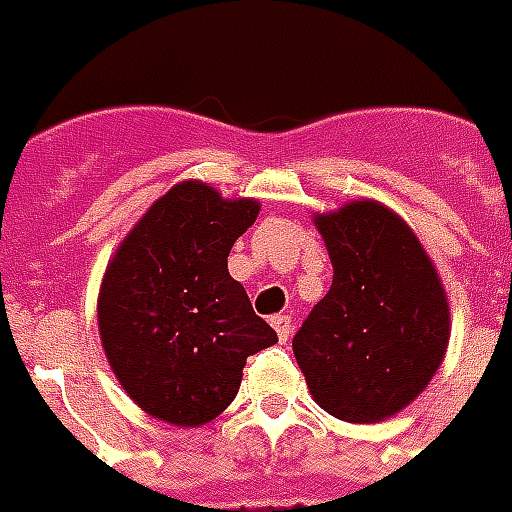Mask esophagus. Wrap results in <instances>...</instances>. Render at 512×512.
Segmentation results:
<instances>
[{
    "instance_id": "34e87169",
    "label": "esophagus",
    "mask_w": 512,
    "mask_h": 512,
    "mask_svg": "<svg viewBox=\"0 0 512 512\" xmlns=\"http://www.w3.org/2000/svg\"><path fill=\"white\" fill-rule=\"evenodd\" d=\"M273 329H276V335H279L281 342H287L292 337V319L289 316H273L271 319Z\"/></svg>"
}]
</instances>
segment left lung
Listing matches in <instances>:
<instances>
[{"label": "left lung", "mask_w": 512, "mask_h": 512, "mask_svg": "<svg viewBox=\"0 0 512 512\" xmlns=\"http://www.w3.org/2000/svg\"><path fill=\"white\" fill-rule=\"evenodd\" d=\"M313 223L332 287L292 340L313 401L337 420L382 422L428 388L452 335L436 265L404 217L353 199Z\"/></svg>", "instance_id": "1"}]
</instances>
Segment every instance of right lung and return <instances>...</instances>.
Here are the masks:
<instances>
[{
	"instance_id": "1",
	"label": "right lung",
	"mask_w": 512,
	"mask_h": 512,
	"mask_svg": "<svg viewBox=\"0 0 512 512\" xmlns=\"http://www.w3.org/2000/svg\"><path fill=\"white\" fill-rule=\"evenodd\" d=\"M257 199L183 180L146 209L108 260L98 329L124 393L154 420L199 428L225 412L247 358L279 342L228 273Z\"/></svg>"
}]
</instances>
